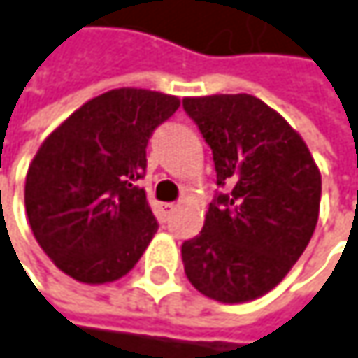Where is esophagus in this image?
I'll use <instances>...</instances> for the list:
<instances>
[{
  "instance_id": "34e87169",
  "label": "esophagus",
  "mask_w": 358,
  "mask_h": 358,
  "mask_svg": "<svg viewBox=\"0 0 358 358\" xmlns=\"http://www.w3.org/2000/svg\"><path fill=\"white\" fill-rule=\"evenodd\" d=\"M174 211H176V205H174V203H162V213H164V217H170Z\"/></svg>"
}]
</instances>
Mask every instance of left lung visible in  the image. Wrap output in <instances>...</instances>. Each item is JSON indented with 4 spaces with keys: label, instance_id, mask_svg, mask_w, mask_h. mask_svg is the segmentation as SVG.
Instances as JSON below:
<instances>
[{
    "label": "left lung",
    "instance_id": "1",
    "mask_svg": "<svg viewBox=\"0 0 358 358\" xmlns=\"http://www.w3.org/2000/svg\"><path fill=\"white\" fill-rule=\"evenodd\" d=\"M186 113L213 151L217 194L199 236L182 245L188 282L236 305L275 288L307 249L320 217L322 172L303 136L261 99L186 97Z\"/></svg>",
    "mask_w": 358,
    "mask_h": 358
}]
</instances>
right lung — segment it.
Wrapping results in <instances>:
<instances>
[{
	"label": "right lung",
	"mask_w": 358,
	"mask_h": 358,
	"mask_svg": "<svg viewBox=\"0 0 358 358\" xmlns=\"http://www.w3.org/2000/svg\"><path fill=\"white\" fill-rule=\"evenodd\" d=\"M180 99L113 89L68 115L29 166L24 205L38 247L76 282L99 286L126 275L157 222L145 188L147 143Z\"/></svg>",
	"instance_id": "add662e5"
}]
</instances>
